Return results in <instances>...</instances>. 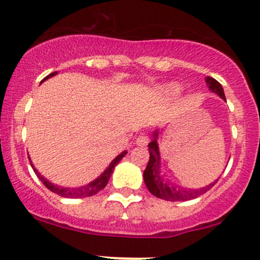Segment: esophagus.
<instances>
[{"label":"esophagus","instance_id":"34e87169","mask_svg":"<svg viewBox=\"0 0 260 260\" xmlns=\"http://www.w3.org/2000/svg\"><path fill=\"white\" fill-rule=\"evenodd\" d=\"M148 143H149V138L147 134H140L136 140V144L138 145V147H147Z\"/></svg>","mask_w":260,"mask_h":260}]
</instances>
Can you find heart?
Returning <instances> with one entry per match:
<instances>
[{
  "label": "heart",
  "mask_w": 260,
  "mask_h": 260,
  "mask_svg": "<svg viewBox=\"0 0 260 260\" xmlns=\"http://www.w3.org/2000/svg\"><path fill=\"white\" fill-rule=\"evenodd\" d=\"M181 86L176 83H169V84H165L161 88V92L166 96H176L181 92Z\"/></svg>",
  "instance_id": "1"
}]
</instances>
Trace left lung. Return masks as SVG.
Returning <instances> with one entry per match:
<instances>
[{
	"label": "left lung",
	"mask_w": 260,
	"mask_h": 260,
	"mask_svg": "<svg viewBox=\"0 0 260 260\" xmlns=\"http://www.w3.org/2000/svg\"><path fill=\"white\" fill-rule=\"evenodd\" d=\"M205 83H207L210 91L215 92L223 101H226L222 85L217 80L211 78V77H207L205 78ZM157 139H159V128H156L154 131L153 140L148 144L149 155L150 156H149V162L144 170V174H143L148 190L153 196L169 202L189 201V199L197 198L198 196L204 194L219 180L217 178V180L211 182L210 184L199 188V189H192V188L190 189H184V188L178 187L177 184L170 182L168 178H165V176L161 174V154Z\"/></svg>",
	"instance_id": "8db88e82"
}]
</instances>
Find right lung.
Wrapping results in <instances>:
<instances>
[{
    "mask_svg": "<svg viewBox=\"0 0 260 260\" xmlns=\"http://www.w3.org/2000/svg\"><path fill=\"white\" fill-rule=\"evenodd\" d=\"M56 74H57V72H53L51 74H49V76L45 77V78L41 80V83L45 82L46 79L51 78V77H55ZM126 154H127V150H123L121 154H118L117 156H116L115 159L110 162V165L107 166L105 171H104L100 176H98L95 180H92L91 182H89V183L84 184V186L73 187V188L59 186V184H55V183H52V182H50L46 177H44V176L38 171L37 168L34 166V164L31 162L30 157H29V160H30V165H31L32 170H34L35 175H37L39 180H40L45 184V187L49 188L51 192L56 193V194H58L61 197H63V198H85V197H91V196L96 194L98 192H100L101 189H104V188L106 187L107 182H109L110 177H111V175L113 172V169H115V166L117 165V164L120 162L122 159H123V156Z\"/></svg>",
    "mask_w": 260,
    "mask_h": 260,
    "instance_id": "right-lung-1",
    "label": "right lung"
}]
</instances>
